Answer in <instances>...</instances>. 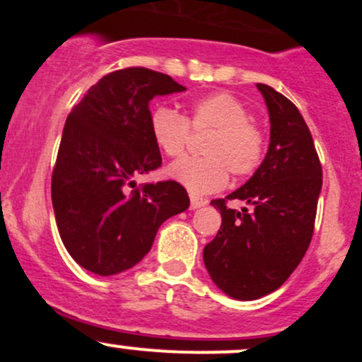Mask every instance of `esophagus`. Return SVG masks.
Segmentation results:
<instances>
[{
	"label": "esophagus",
	"mask_w": 362,
	"mask_h": 362,
	"mask_svg": "<svg viewBox=\"0 0 362 362\" xmlns=\"http://www.w3.org/2000/svg\"><path fill=\"white\" fill-rule=\"evenodd\" d=\"M206 199H202V197H199V195H195V194H190V207H192V209H197V207H202L206 204Z\"/></svg>",
	"instance_id": "1"
}]
</instances>
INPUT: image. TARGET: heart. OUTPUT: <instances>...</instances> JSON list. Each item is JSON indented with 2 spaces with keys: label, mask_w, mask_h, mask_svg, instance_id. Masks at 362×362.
Wrapping results in <instances>:
<instances>
[{
  "label": "heart",
  "mask_w": 362,
  "mask_h": 362,
  "mask_svg": "<svg viewBox=\"0 0 362 362\" xmlns=\"http://www.w3.org/2000/svg\"><path fill=\"white\" fill-rule=\"evenodd\" d=\"M149 131L156 146L178 158L190 146L194 134L211 132L201 158H184L168 168V175L197 194L214 192L230 180L247 178L260 168L267 151V134L250 119L242 100L226 91L207 93L187 107V114L156 107L149 115Z\"/></svg>",
  "instance_id": "obj_1"
}]
</instances>
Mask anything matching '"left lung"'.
<instances>
[{
    "instance_id": "obj_1",
    "label": "left lung",
    "mask_w": 362,
    "mask_h": 362,
    "mask_svg": "<svg viewBox=\"0 0 362 362\" xmlns=\"http://www.w3.org/2000/svg\"><path fill=\"white\" fill-rule=\"evenodd\" d=\"M271 115V144L260 168L238 190L211 206L221 213L204 247L211 279L235 300H257L281 288L308 250L322 190V165L305 119L289 98L259 83ZM252 207L231 210L228 200Z\"/></svg>"
}]
</instances>
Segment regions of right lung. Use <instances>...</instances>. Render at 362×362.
Returning <instances> with one entry per match:
<instances>
[{
    "instance_id": "right-lung-1",
    "label": "right lung",
    "mask_w": 362,
    "mask_h": 362,
    "mask_svg": "<svg viewBox=\"0 0 362 362\" xmlns=\"http://www.w3.org/2000/svg\"><path fill=\"white\" fill-rule=\"evenodd\" d=\"M148 68L117 69L73 107L52 170V206L66 250L81 267L114 276L151 250L158 228L189 207L175 180L136 185L161 167L149 131V100L184 91Z\"/></svg>"
}]
</instances>
